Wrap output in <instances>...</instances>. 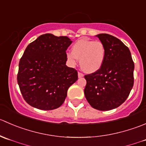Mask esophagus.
Instances as JSON below:
<instances>
[{
  "label": "esophagus",
  "mask_w": 146,
  "mask_h": 146,
  "mask_svg": "<svg viewBox=\"0 0 146 146\" xmlns=\"http://www.w3.org/2000/svg\"><path fill=\"white\" fill-rule=\"evenodd\" d=\"M78 77H79V78H82V77H84V74H83L79 72V73H78Z\"/></svg>",
  "instance_id": "esophagus-1"
}]
</instances>
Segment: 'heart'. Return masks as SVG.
<instances>
[{
	"mask_svg": "<svg viewBox=\"0 0 146 146\" xmlns=\"http://www.w3.org/2000/svg\"><path fill=\"white\" fill-rule=\"evenodd\" d=\"M70 64L74 67L80 60V67L84 72L92 74L102 68L106 57V49L102 42L87 38L78 40L72 47V52L67 53Z\"/></svg>",
	"mask_w": 146,
	"mask_h": 146,
	"instance_id": "obj_1",
	"label": "heart"
}]
</instances>
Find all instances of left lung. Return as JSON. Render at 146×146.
I'll use <instances>...</instances> for the list:
<instances>
[{
    "mask_svg": "<svg viewBox=\"0 0 146 146\" xmlns=\"http://www.w3.org/2000/svg\"><path fill=\"white\" fill-rule=\"evenodd\" d=\"M96 37L104 44L106 57L99 71L85 75L84 95L94 109L109 111L128 98L133 86L134 63L129 49L119 39L105 33Z\"/></svg>",
    "mask_w": 146,
    "mask_h": 146,
    "instance_id": "left-lung-1",
    "label": "left lung"
}]
</instances>
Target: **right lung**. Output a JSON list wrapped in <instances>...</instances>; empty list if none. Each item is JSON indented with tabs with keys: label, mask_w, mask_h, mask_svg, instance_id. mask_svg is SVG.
I'll return each instance as SVG.
<instances>
[{
	"label": "right lung",
	"mask_w": 146,
	"mask_h": 146,
	"mask_svg": "<svg viewBox=\"0 0 146 146\" xmlns=\"http://www.w3.org/2000/svg\"><path fill=\"white\" fill-rule=\"evenodd\" d=\"M72 42L67 36L47 33L26 47L17 79L24 99L31 106L48 111L64 103L67 90L78 79L76 70L66 65V50Z\"/></svg>",
	"instance_id": "obj_1"
}]
</instances>
